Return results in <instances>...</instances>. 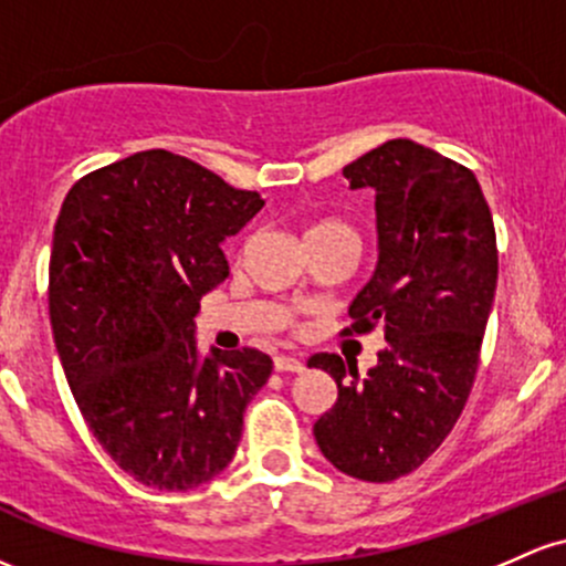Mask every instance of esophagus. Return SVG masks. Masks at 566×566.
<instances>
[{"instance_id":"obj_1","label":"esophagus","mask_w":566,"mask_h":566,"mask_svg":"<svg viewBox=\"0 0 566 566\" xmlns=\"http://www.w3.org/2000/svg\"><path fill=\"white\" fill-rule=\"evenodd\" d=\"M273 368H276L279 374H301L303 363L293 357V354H276V357H273Z\"/></svg>"}]
</instances>
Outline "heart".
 <instances>
[{
	"label": "heart",
	"mask_w": 566,
	"mask_h": 566,
	"mask_svg": "<svg viewBox=\"0 0 566 566\" xmlns=\"http://www.w3.org/2000/svg\"><path fill=\"white\" fill-rule=\"evenodd\" d=\"M325 239H357V235H354V231L346 226V222L327 217V220H316L306 233V241H325Z\"/></svg>",
	"instance_id": "b5f03b06"
}]
</instances>
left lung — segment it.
<instances>
[{"mask_svg": "<svg viewBox=\"0 0 566 566\" xmlns=\"http://www.w3.org/2000/svg\"><path fill=\"white\" fill-rule=\"evenodd\" d=\"M344 177L376 192L378 233L376 271L344 333L381 325L387 346L359 384L338 354L308 359L338 384L314 438L340 473L387 483L424 464L468 402L494 303L496 235L475 174L411 139L384 142Z\"/></svg>", "mask_w": 566, "mask_h": 566, "instance_id": "1", "label": "left lung"}]
</instances>
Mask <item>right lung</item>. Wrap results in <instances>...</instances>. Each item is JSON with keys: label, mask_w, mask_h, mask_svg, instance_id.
Segmentation results:
<instances>
[{"label": "right lung", "mask_w": 566, "mask_h": 566, "mask_svg": "<svg viewBox=\"0 0 566 566\" xmlns=\"http://www.w3.org/2000/svg\"><path fill=\"white\" fill-rule=\"evenodd\" d=\"M214 171L145 150L85 174L53 231V340L93 438L145 486L188 492L231 464L271 357L196 346L222 241L263 209Z\"/></svg>", "instance_id": "add662e5"}]
</instances>
